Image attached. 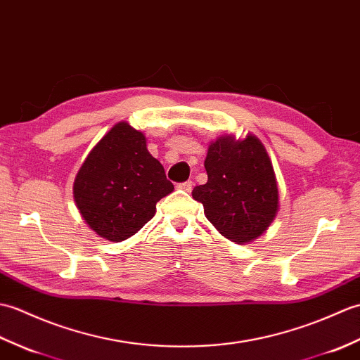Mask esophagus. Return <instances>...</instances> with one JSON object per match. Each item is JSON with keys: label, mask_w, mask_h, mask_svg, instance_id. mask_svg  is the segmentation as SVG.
I'll return each instance as SVG.
<instances>
[{"label": "esophagus", "mask_w": 360, "mask_h": 360, "mask_svg": "<svg viewBox=\"0 0 360 360\" xmlns=\"http://www.w3.org/2000/svg\"><path fill=\"white\" fill-rule=\"evenodd\" d=\"M177 188L181 189V191H186V193H191V189H193V181L186 180V181H183V183H179Z\"/></svg>", "instance_id": "34e87169"}]
</instances>
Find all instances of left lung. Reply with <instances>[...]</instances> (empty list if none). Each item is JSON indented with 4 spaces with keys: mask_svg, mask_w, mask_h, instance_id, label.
Returning <instances> with one entry per match:
<instances>
[{
    "mask_svg": "<svg viewBox=\"0 0 360 360\" xmlns=\"http://www.w3.org/2000/svg\"><path fill=\"white\" fill-rule=\"evenodd\" d=\"M207 181L193 197L221 236L237 243L251 242L273 223L278 189L265 146L252 134L243 140L225 135L212 141L205 158Z\"/></svg>",
    "mask_w": 360,
    "mask_h": 360,
    "instance_id": "1",
    "label": "left lung"
}]
</instances>
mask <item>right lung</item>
<instances>
[{"label": "right lung", "mask_w": 360, "mask_h": 360, "mask_svg": "<svg viewBox=\"0 0 360 360\" xmlns=\"http://www.w3.org/2000/svg\"><path fill=\"white\" fill-rule=\"evenodd\" d=\"M174 191L162 163L149 154L146 137L117 123L86 157L74 181V198L91 229L123 242L154 217L160 198Z\"/></svg>", "instance_id": "right-lung-1"}]
</instances>
